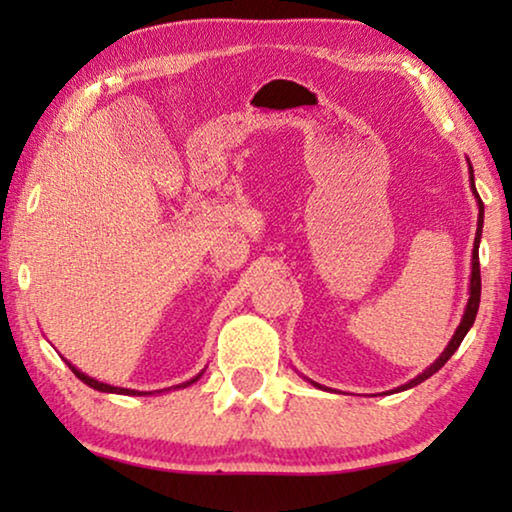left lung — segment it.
I'll return each instance as SVG.
<instances>
[{
    "label": "left lung",
    "instance_id": "1",
    "mask_svg": "<svg viewBox=\"0 0 512 512\" xmlns=\"http://www.w3.org/2000/svg\"><path fill=\"white\" fill-rule=\"evenodd\" d=\"M471 188H473L475 198H478V209H480V214H478V230H475V242H473V258H471V263H473V268H471V286H468V303H466L464 317H461V324L457 326V331H454L452 340H450V345L445 347V352L440 354L438 359L433 361L431 366L426 368L422 375H417L415 380H410L408 384H403V387H398L396 391H405V389H412V387H417L419 382L429 380V377H431L433 373H438V370L443 368L447 361H450V356H452L454 352H457L459 345H461V340L466 338L468 328L473 326V321H475V314H478V307H480V258H478V249H480L482 221H485V205H482L480 195H478V191H475V184H473V167H471ZM312 384H314V387H319L317 382H312Z\"/></svg>",
    "mask_w": 512,
    "mask_h": 512
}]
</instances>
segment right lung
Wrapping results in <instances>:
<instances>
[{
  "mask_svg": "<svg viewBox=\"0 0 512 512\" xmlns=\"http://www.w3.org/2000/svg\"><path fill=\"white\" fill-rule=\"evenodd\" d=\"M67 366L72 368V373L79 377V380L83 382V384H88V387H93V389H97V391H104V394H125V396H146V394H153V391H135V389H123V387H111V384H104V382H97V380H93V377H88L86 373H81L79 368H74L72 363L67 361ZM202 377V373L200 375H195L193 380H188V382H184V384H177V387H170V389H184V387H188V384H193V382H198Z\"/></svg>",
  "mask_w": 512,
  "mask_h": 512,
  "instance_id": "right-lung-1",
  "label": "right lung"
}]
</instances>
